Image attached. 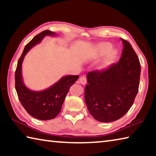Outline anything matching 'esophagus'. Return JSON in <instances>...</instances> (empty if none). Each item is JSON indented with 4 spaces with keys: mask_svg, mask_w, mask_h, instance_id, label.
Masks as SVG:
<instances>
[{
    "mask_svg": "<svg viewBox=\"0 0 156 156\" xmlns=\"http://www.w3.org/2000/svg\"><path fill=\"white\" fill-rule=\"evenodd\" d=\"M79 82L82 84H85L87 83V78L84 76H81V77L79 78Z\"/></svg>",
    "mask_w": 156,
    "mask_h": 156,
    "instance_id": "34e87169",
    "label": "esophagus"
}]
</instances>
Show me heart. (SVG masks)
I'll list each match as a JSON object with an SVG mask.
<instances>
[{
    "label": "heart",
    "instance_id": "b5f03b06",
    "mask_svg": "<svg viewBox=\"0 0 156 156\" xmlns=\"http://www.w3.org/2000/svg\"><path fill=\"white\" fill-rule=\"evenodd\" d=\"M112 46L110 43H100L99 45L98 46L96 50V56L98 57L104 56L105 54H106L110 50L112 49ZM116 56H117V52L114 51V50H111V51L108 53L107 56L106 57V59H105L104 67H106V66L109 65L110 63H112L113 62V60L115 58Z\"/></svg>",
    "mask_w": 156,
    "mask_h": 156
}]
</instances>
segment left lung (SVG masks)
<instances>
[{
    "instance_id": "obj_1",
    "label": "left lung",
    "mask_w": 156,
    "mask_h": 156,
    "mask_svg": "<svg viewBox=\"0 0 156 156\" xmlns=\"http://www.w3.org/2000/svg\"><path fill=\"white\" fill-rule=\"evenodd\" d=\"M121 41L123 49L119 61L87 75L84 100L89 113L99 122H113L122 118L138 92L140 63L131 44L123 38Z\"/></svg>"
}]
</instances>
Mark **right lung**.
Wrapping results in <instances>:
<instances>
[{
    "mask_svg": "<svg viewBox=\"0 0 156 156\" xmlns=\"http://www.w3.org/2000/svg\"><path fill=\"white\" fill-rule=\"evenodd\" d=\"M48 35L54 36L55 33L44 30L26 44L15 72V88L21 105L29 114L41 120H51L58 115L70 87L79 78L78 76H65L51 87L42 91H31L24 85L21 73L23 58L31 47Z\"/></svg>",
    "mask_w": 156,
    "mask_h": 156,
    "instance_id": "obj_1",
    "label": "right lung"
}]
</instances>
